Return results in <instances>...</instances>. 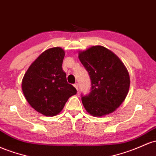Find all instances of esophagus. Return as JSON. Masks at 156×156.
<instances>
[{
    "label": "esophagus",
    "mask_w": 156,
    "mask_h": 156,
    "mask_svg": "<svg viewBox=\"0 0 156 156\" xmlns=\"http://www.w3.org/2000/svg\"><path fill=\"white\" fill-rule=\"evenodd\" d=\"M74 87H75V89H76V90L78 91V83H74Z\"/></svg>",
    "instance_id": "34e87169"
}]
</instances>
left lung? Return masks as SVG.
I'll list each match as a JSON object with an SVG mask.
<instances>
[{
  "instance_id": "obj_1",
  "label": "left lung",
  "mask_w": 156,
  "mask_h": 156,
  "mask_svg": "<svg viewBox=\"0 0 156 156\" xmlns=\"http://www.w3.org/2000/svg\"><path fill=\"white\" fill-rule=\"evenodd\" d=\"M78 58L91 80V91L81 95L84 108L94 116L114 112L129 91L130 81L125 66L113 52L101 46L80 52Z\"/></svg>"
}]
</instances>
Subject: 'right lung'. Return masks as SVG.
Segmentation results:
<instances>
[{
	"label": "right lung",
	"mask_w": 156,
	"mask_h": 156,
	"mask_svg": "<svg viewBox=\"0 0 156 156\" xmlns=\"http://www.w3.org/2000/svg\"><path fill=\"white\" fill-rule=\"evenodd\" d=\"M64 51L54 47L44 51L30 65L22 81L23 95L31 107L47 116L58 114L77 93L62 69Z\"/></svg>",
	"instance_id": "right-lung-1"
}]
</instances>
